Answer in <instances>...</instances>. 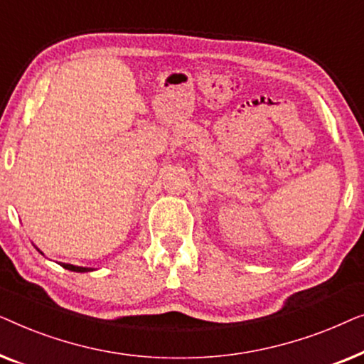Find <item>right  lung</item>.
Wrapping results in <instances>:
<instances>
[{"mask_svg":"<svg viewBox=\"0 0 364 364\" xmlns=\"http://www.w3.org/2000/svg\"><path fill=\"white\" fill-rule=\"evenodd\" d=\"M63 268H66V270H71V272H77V273H84V272H92V268H86V267H76V265H71V263H61Z\"/></svg>","mask_w":364,"mask_h":364,"instance_id":"1","label":"right lung"}]
</instances>
